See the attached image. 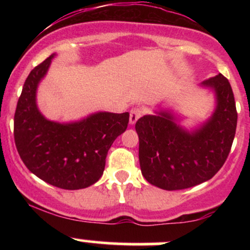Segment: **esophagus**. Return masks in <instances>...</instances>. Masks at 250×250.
Here are the masks:
<instances>
[{
	"label": "esophagus",
	"instance_id": "esophagus-1",
	"mask_svg": "<svg viewBox=\"0 0 250 250\" xmlns=\"http://www.w3.org/2000/svg\"><path fill=\"white\" fill-rule=\"evenodd\" d=\"M143 109L141 107H135L130 110V117H129V122L130 125H135L137 122V120L140 119L143 115Z\"/></svg>",
	"mask_w": 250,
	"mask_h": 250
}]
</instances>
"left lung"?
<instances>
[{
	"label": "left lung",
	"instance_id": "1",
	"mask_svg": "<svg viewBox=\"0 0 250 250\" xmlns=\"http://www.w3.org/2000/svg\"><path fill=\"white\" fill-rule=\"evenodd\" d=\"M201 85L213 89L216 108L199 128L180 127L167 110L137 120L140 166L150 185L165 190L190 188L210 180L225 165L237 125L233 89L222 74Z\"/></svg>",
	"mask_w": 250,
	"mask_h": 250
}]
</instances>
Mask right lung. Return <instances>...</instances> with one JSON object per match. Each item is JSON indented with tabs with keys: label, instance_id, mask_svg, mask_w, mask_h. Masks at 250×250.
<instances>
[{
	"label": "right lung",
	"instance_id": "1",
	"mask_svg": "<svg viewBox=\"0 0 250 250\" xmlns=\"http://www.w3.org/2000/svg\"><path fill=\"white\" fill-rule=\"evenodd\" d=\"M54 56L34 68L25 80L14 116V139L31 173L57 188L76 190L102 176L109 148L127 129L129 113L99 111L70 123L45 119L37 108L36 91Z\"/></svg>",
	"mask_w": 250,
	"mask_h": 250
}]
</instances>
